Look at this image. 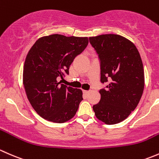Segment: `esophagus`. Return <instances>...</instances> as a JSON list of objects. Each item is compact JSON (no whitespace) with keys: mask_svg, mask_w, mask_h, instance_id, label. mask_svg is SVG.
I'll return each instance as SVG.
<instances>
[{"mask_svg":"<svg viewBox=\"0 0 159 159\" xmlns=\"http://www.w3.org/2000/svg\"><path fill=\"white\" fill-rule=\"evenodd\" d=\"M83 93H84L85 95H86V94H88V93H89V91H87V90H83Z\"/></svg>","mask_w":159,"mask_h":159,"instance_id":"obj_1","label":"esophagus"}]
</instances>
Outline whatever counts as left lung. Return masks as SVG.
Here are the masks:
<instances>
[{"mask_svg": "<svg viewBox=\"0 0 159 159\" xmlns=\"http://www.w3.org/2000/svg\"><path fill=\"white\" fill-rule=\"evenodd\" d=\"M100 63L101 99L93 106L96 118L108 125L119 123L136 108L143 93L145 77L135 46L117 34L89 37Z\"/></svg>", "mask_w": 159, "mask_h": 159, "instance_id": "1", "label": "left lung"}]
</instances>
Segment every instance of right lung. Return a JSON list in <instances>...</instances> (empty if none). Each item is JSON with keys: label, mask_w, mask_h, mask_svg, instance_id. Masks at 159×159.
<instances>
[{"label": "right lung", "mask_w": 159, "mask_h": 159, "mask_svg": "<svg viewBox=\"0 0 159 159\" xmlns=\"http://www.w3.org/2000/svg\"><path fill=\"white\" fill-rule=\"evenodd\" d=\"M87 37L60 34L37 40L26 57L23 82L29 102L42 118L57 123L75 116L83 100L82 90L58 82L73 60L87 47Z\"/></svg>", "instance_id": "right-lung-1"}]
</instances>
